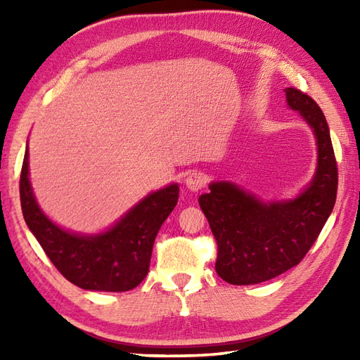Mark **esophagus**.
Instances as JSON below:
<instances>
[{
	"label": "esophagus",
	"mask_w": 360,
	"mask_h": 360,
	"mask_svg": "<svg viewBox=\"0 0 360 360\" xmlns=\"http://www.w3.org/2000/svg\"><path fill=\"white\" fill-rule=\"evenodd\" d=\"M205 182H207V178H205V174L201 172H192L186 178V186L188 190H192V192H198V190L204 188Z\"/></svg>",
	"instance_id": "obj_1"
}]
</instances>
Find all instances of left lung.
Instances as JSON below:
<instances>
[{
	"label": "left lung",
	"mask_w": 360,
	"mask_h": 360,
	"mask_svg": "<svg viewBox=\"0 0 360 360\" xmlns=\"http://www.w3.org/2000/svg\"><path fill=\"white\" fill-rule=\"evenodd\" d=\"M290 110L300 112L317 139L314 179L294 200L267 202L232 182H212L200 205L217 240V274L231 285H257L297 266L331 215L338 195L330 128L316 101L286 88Z\"/></svg>",
	"instance_id": "left-lung-1"
}]
</instances>
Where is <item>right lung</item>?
<instances>
[{
    "mask_svg": "<svg viewBox=\"0 0 360 360\" xmlns=\"http://www.w3.org/2000/svg\"><path fill=\"white\" fill-rule=\"evenodd\" d=\"M178 198L179 187L172 184L143 198L105 233L77 235L53 224L38 207L29 182L27 148L21 167L20 200L29 231L58 272L88 290L125 292L147 277L156 235Z\"/></svg>",
    "mask_w": 360,
    "mask_h": 360,
    "instance_id": "obj_1",
    "label": "right lung"
}]
</instances>
